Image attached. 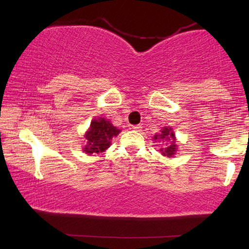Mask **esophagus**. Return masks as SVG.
Returning <instances> with one entry per match:
<instances>
[{
    "instance_id": "34e87169",
    "label": "esophagus",
    "mask_w": 249,
    "mask_h": 249,
    "mask_svg": "<svg viewBox=\"0 0 249 249\" xmlns=\"http://www.w3.org/2000/svg\"><path fill=\"white\" fill-rule=\"evenodd\" d=\"M141 125L138 124V125H132V129L134 130V131H141Z\"/></svg>"
}]
</instances>
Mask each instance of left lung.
<instances>
[{"mask_svg": "<svg viewBox=\"0 0 249 249\" xmlns=\"http://www.w3.org/2000/svg\"><path fill=\"white\" fill-rule=\"evenodd\" d=\"M154 140H160V141L165 140V141L171 142V145L165 147V149L164 147L163 149H160V152H162V154L164 156H167V158H172L173 155H175L176 150H177V146L175 143V133H174V131H172L171 128H164L159 136L158 134H155Z\"/></svg>", "mask_w": 249, "mask_h": 249, "instance_id": "1", "label": "left lung"}]
</instances>
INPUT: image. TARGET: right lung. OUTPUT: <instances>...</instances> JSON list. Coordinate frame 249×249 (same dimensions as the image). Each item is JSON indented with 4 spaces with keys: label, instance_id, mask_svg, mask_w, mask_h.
<instances>
[{
    "label": "right lung",
    "instance_id": "right-lung-1",
    "mask_svg": "<svg viewBox=\"0 0 249 249\" xmlns=\"http://www.w3.org/2000/svg\"><path fill=\"white\" fill-rule=\"evenodd\" d=\"M120 130L113 127L110 121L105 118H98L90 122L89 131L85 133L87 144L84 147V152L87 154L103 153L110 146L112 138L119 134Z\"/></svg>",
    "mask_w": 249,
    "mask_h": 249
}]
</instances>
